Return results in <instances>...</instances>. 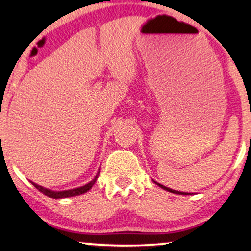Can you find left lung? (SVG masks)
<instances>
[{
  "label": "left lung",
  "mask_w": 251,
  "mask_h": 251,
  "mask_svg": "<svg viewBox=\"0 0 251 251\" xmlns=\"http://www.w3.org/2000/svg\"><path fill=\"white\" fill-rule=\"evenodd\" d=\"M154 183L157 184L158 186H160V188H162V189L166 190V191H169V192H172V194H177V195H188V192H180V191H176V190H172V189H170V188H166V186H164V185H162V184L157 183V181H154Z\"/></svg>",
  "instance_id": "left-lung-1"
}]
</instances>
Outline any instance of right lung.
<instances>
[{"instance_id": "obj_1", "label": "right lung", "mask_w": 251, "mask_h": 251, "mask_svg": "<svg viewBox=\"0 0 251 251\" xmlns=\"http://www.w3.org/2000/svg\"><path fill=\"white\" fill-rule=\"evenodd\" d=\"M98 177H99V172H98L96 177H94V179L92 180V181H89V183L86 184V185L80 186V188H76V189L65 190V191H51V190L42 188V186L37 185V184H35V183H33V185L35 186V188L39 190V191H41L43 195L48 196V197H50V198H55V200H59V198L73 197V196H79V195L85 194V192H87L88 190L92 189V186L94 185V183H96V181H97Z\"/></svg>"}]
</instances>
